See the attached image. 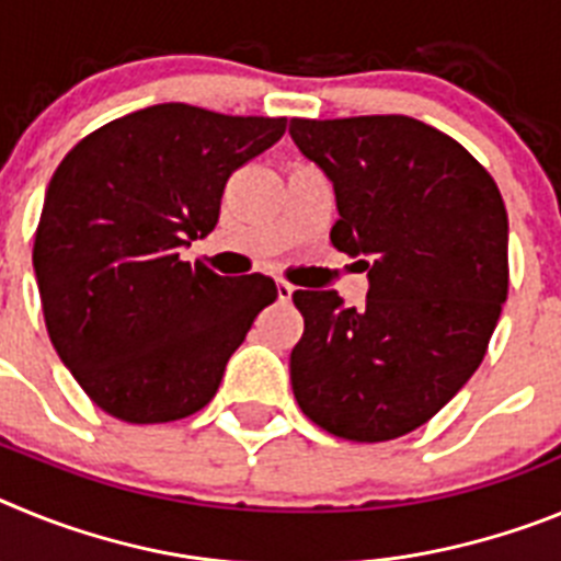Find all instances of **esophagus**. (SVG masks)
I'll list each match as a JSON object with an SVG mask.
<instances>
[{
  "label": "esophagus",
  "mask_w": 561,
  "mask_h": 561,
  "mask_svg": "<svg viewBox=\"0 0 561 561\" xmlns=\"http://www.w3.org/2000/svg\"><path fill=\"white\" fill-rule=\"evenodd\" d=\"M277 300H280V304H289L291 300V295H295V286L289 284V280H284V277H277Z\"/></svg>",
  "instance_id": "esophagus-1"
}]
</instances>
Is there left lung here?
<instances>
[{
	"mask_svg": "<svg viewBox=\"0 0 561 561\" xmlns=\"http://www.w3.org/2000/svg\"><path fill=\"white\" fill-rule=\"evenodd\" d=\"M289 134L334 182L331 244L370 257L362 309L336 291L291 295L304 314L291 390L336 438H401L483 362L508 297L503 196L458 140L404 114L291 117Z\"/></svg>",
	"mask_w": 561,
	"mask_h": 561,
	"instance_id": "8db88e82",
	"label": "left lung"
}]
</instances>
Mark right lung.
<instances>
[{"label": "right lung", "mask_w": 561, "mask_h": 561, "mask_svg": "<svg viewBox=\"0 0 561 561\" xmlns=\"http://www.w3.org/2000/svg\"><path fill=\"white\" fill-rule=\"evenodd\" d=\"M284 131L286 117L160 103L95 128L56 168L33 270L53 348L103 413L165 424L216 396L277 289L261 272L191 266L182 247L213 232L227 180Z\"/></svg>", "instance_id": "1"}]
</instances>
